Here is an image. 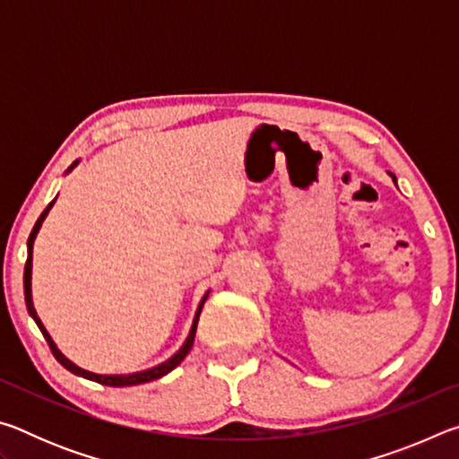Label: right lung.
<instances>
[{"label": "right lung", "instance_id": "right-lung-1", "mask_svg": "<svg viewBox=\"0 0 459 459\" xmlns=\"http://www.w3.org/2000/svg\"><path fill=\"white\" fill-rule=\"evenodd\" d=\"M54 202H56V198H54V200L50 202V204L44 208V212L40 214V219L36 221L32 232H30V237H28V259H26V267H24V295H26V306H28V312H30V316L34 317V322L38 324V328H40V332L44 333V338H46V342H48V346H50V351H52V354H54V359H56V360H58V362L62 364V367H65L66 370L74 372V375L84 377V378H89V380H95V383L107 385V386H131V385H142V383H150V380H155V378H160V377L168 375V372H169V370H174V368L178 367V364H180V362L186 359V354L190 352V348H192V344H194V336H196L198 317H200V312H202V306H204V301H206V298H208V293H206L204 298H202V301H200L198 312H196V317H194V324H192V330H190V333H188V338H186L184 346H182L180 351H178V352L172 356V359L166 360V362H161L160 367L150 368V370H143V372H135V375H126V377L92 375V372H87V370H82V368H79V367H74V364H73L71 360L65 359V356L60 354V351L56 348V344H54L52 338H50V333L46 332V328H44L42 322H40V317H38L36 309H34V304H32V290H30V285H32V247H34V238H36V232L40 230V227H42V222H44V219H46V214L50 212V208H52Z\"/></svg>", "mask_w": 459, "mask_h": 459}]
</instances>
